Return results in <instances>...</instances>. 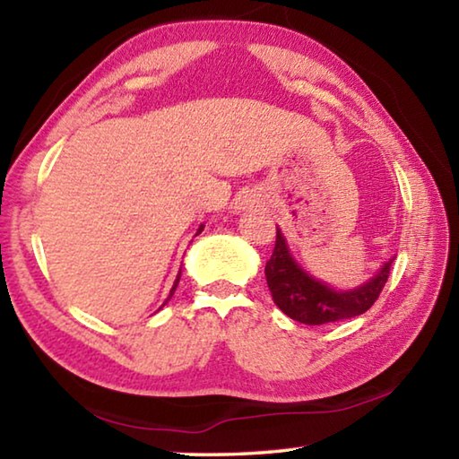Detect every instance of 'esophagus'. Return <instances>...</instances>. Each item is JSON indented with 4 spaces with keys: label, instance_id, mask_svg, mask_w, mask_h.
<instances>
[{
    "label": "esophagus",
    "instance_id": "esophagus-1",
    "mask_svg": "<svg viewBox=\"0 0 459 459\" xmlns=\"http://www.w3.org/2000/svg\"><path fill=\"white\" fill-rule=\"evenodd\" d=\"M257 204V198H255V194H243V196L238 198L237 202V208L238 211H247V208H253Z\"/></svg>",
    "mask_w": 459,
    "mask_h": 459
}]
</instances>
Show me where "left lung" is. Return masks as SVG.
<instances>
[{
  "instance_id": "1",
  "label": "left lung",
  "mask_w": 459,
  "mask_h": 459,
  "mask_svg": "<svg viewBox=\"0 0 459 459\" xmlns=\"http://www.w3.org/2000/svg\"><path fill=\"white\" fill-rule=\"evenodd\" d=\"M393 261L394 257L388 259L375 277L356 290L336 291L295 263L281 230L277 229L275 248L265 265V277L273 301L285 316L307 325H322L367 312L383 291Z\"/></svg>"
}]
</instances>
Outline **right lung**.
<instances>
[{
  "instance_id": "obj_1",
  "label": "right lung",
  "mask_w": 459,
  "mask_h": 459,
  "mask_svg": "<svg viewBox=\"0 0 459 459\" xmlns=\"http://www.w3.org/2000/svg\"><path fill=\"white\" fill-rule=\"evenodd\" d=\"M202 230H204V224H200V229H198V232H202ZM198 232H196V235H198ZM180 273H182V271H180ZM180 273H178V277H176V281H174V285H172V290H169V295H168V299L169 298H172V295H174V291H176V287H178V281H180ZM166 299V301H168Z\"/></svg>"
}]
</instances>
